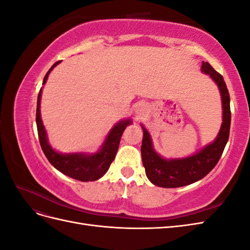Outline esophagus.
I'll use <instances>...</instances> for the list:
<instances>
[{
    "label": "esophagus",
    "instance_id": "obj_1",
    "mask_svg": "<svg viewBox=\"0 0 250 250\" xmlns=\"http://www.w3.org/2000/svg\"><path fill=\"white\" fill-rule=\"evenodd\" d=\"M147 112H148V108L146 106V104L144 103H139L134 108L135 116H137L139 119L145 117L147 115Z\"/></svg>",
    "mask_w": 250,
    "mask_h": 250
}]
</instances>
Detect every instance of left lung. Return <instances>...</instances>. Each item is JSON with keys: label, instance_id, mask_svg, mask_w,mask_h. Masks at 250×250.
<instances>
[{"label": "left lung", "instance_id": "8db88e82", "mask_svg": "<svg viewBox=\"0 0 250 250\" xmlns=\"http://www.w3.org/2000/svg\"><path fill=\"white\" fill-rule=\"evenodd\" d=\"M201 72L208 75L216 83L222 101V124L214 142L208 144L197 152L181 158H165L153 148L152 139L143 124L142 161L148 179L162 188H179L196 183L215 168L220 160L229 137L230 99L223 77L208 62H202Z\"/></svg>", "mask_w": 250, "mask_h": 250}]
</instances>
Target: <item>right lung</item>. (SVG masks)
<instances>
[{
  "mask_svg": "<svg viewBox=\"0 0 250 250\" xmlns=\"http://www.w3.org/2000/svg\"><path fill=\"white\" fill-rule=\"evenodd\" d=\"M58 63H60V62H55L51 66V69L48 71L46 76L43 78L42 84H46L49 74ZM42 92V87L40 90L39 97H37L36 126L37 132H39L41 147L44 155L48 158V161L58 171L74 179L80 181H94L101 178L108 171L110 164L115 160L117 151L119 149L121 137H122L125 128L128 125L132 124V121L130 119L119 121L109 130L101 147L95 153H60L51 147L48 141L46 128H44L42 124L41 117Z\"/></svg>",
  "mask_w": 250,
  "mask_h": 250,
  "instance_id": "right-lung-1",
  "label": "right lung"
}]
</instances>
